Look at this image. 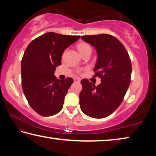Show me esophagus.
I'll return each mask as SVG.
<instances>
[{"mask_svg": "<svg viewBox=\"0 0 156 156\" xmlns=\"http://www.w3.org/2000/svg\"><path fill=\"white\" fill-rule=\"evenodd\" d=\"M80 78H76L74 79V82H75V83H79V82H80Z\"/></svg>", "mask_w": 156, "mask_h": 156, "instance_id": "34e87169", "label": "esophagus"}]
</instances>
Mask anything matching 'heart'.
Masks as SVG:
<instances>
[{
	"mask_svg": "<svg viewBox=\"0 0 156 156\" xmlns=\"http://www.w3.org/2000/svg\"><path fill=\"white\" fill-rule=\"evenodd\" d=\"M89 49H91V47L87 43H80L78 45V50L80 54Z\"/></svg>",
	"mask_w": 156,
	"mask_h": 156,
	"instance_id": "b5f03b06",
	"label": "heart"
}]
</instances>
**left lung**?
<instances>
[{"label":"left lung","mask_w":156,"mask_h":156,"mask_svg":"<svg viewBox=\"0 0 156 156\" xmlns=\"http://www.w3.org/2000/svg\"><path fill=\"white\" fill-rule=\"evenodd\" d=\"M81 38L96 50L94 76L101 78V83L95 86L87 79L81 80L80 109L89 117L103 118L117 109L125 96L131 82L130 57L120 41L112 35L83 36Z\"/></svg>","instance_id":"left-lung-1"}]
</instances>
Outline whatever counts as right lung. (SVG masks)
I'll list each match as a JSON object with an SVG mask.
<instances>
[{"instance_id": "1", "label": "right lung", "mask_w": 156, "mask_h": 156, "mask_svg": "<svg viewBox=\"0 0 156 156\" xmlns=\"http://www.w3.org/2000/svg\"><path fill=\"white\" fill-rule=\"evenodd\" d=\"M80 36L44 34L29 44L21 61V78L24 94L31 107L42 116L56 114L62 109L65 96L73 80L54 76L61 65L63 52Z\"/></svg>"}]
</instances>
